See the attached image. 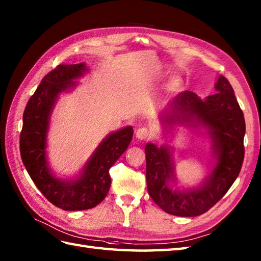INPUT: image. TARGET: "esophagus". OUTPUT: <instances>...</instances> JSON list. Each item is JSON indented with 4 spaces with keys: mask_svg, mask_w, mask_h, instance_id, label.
<instances>
[{
    "mask_svg": "<svg viewBox=\"0 0 261 261\" xmlns=\"http://www.w3.org/2000/svg\"><path fill=\"white\" fill-rule=\"evenodd\" d=\"M136 137L139 140H147V139H149V138L151 137V131L148 130L147 127H140V129L137 130Z\"/></svg>",
    "mask_w": 261,
    "mask_h": 261,
    "instance_id": "34e87169",
    "label": "esophagus"
}]
</instances>
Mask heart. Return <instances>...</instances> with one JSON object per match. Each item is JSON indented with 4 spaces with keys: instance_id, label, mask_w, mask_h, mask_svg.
I'll list each match as a JSON object with an SVG mask.
<instances>
[{
    "instance_id": "heart-1",
    "label": "heart",
    "mask_w": 261,
    "mask_h": 261,
    "mask_svg": "<svg viewBox=\"0 0 261 261\" xmlns=\"http://www.w3.org/2000/svg\"><path fill=\"white\" fill-rule=\"evenodd\" d=\"M182 88V80L179 76H173L165 83L162 87V93L164 95H175L179 93Z\"/></svg>"
}]
</instances>
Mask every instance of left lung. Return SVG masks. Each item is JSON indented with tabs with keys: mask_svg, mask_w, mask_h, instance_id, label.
<instances>
[{
	"mask_svg": "<svg viewBox=\"0 0 261 261\" xmlns=\"http://www.w3.org/2000/svg\"><path fill=\"white\" fill-rule=\"evenodd\" d=\"M215 94L202 99L185 91L174 97L162 114L166 127L174 125L205 127L212 140L215 167L201 186L178 191L170 187L176 182L173 152L168 146L147 143L146 178L148 193L160 208L171 215L197 216L214 206L239 175L245 147L246 122L229 81L220 75Z\"/></svg>",
	"mask_w": 261,
	"mask_h": 261,
	"instance_id": "1",
	"label": "left lung"
}]
</instances>
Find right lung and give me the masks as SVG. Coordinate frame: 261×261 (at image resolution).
<instances>
[{"label":"right lung","mask_w":261,"mask_h":261,"mask_svg":"<svg viewBox=\"0 0 261 261\" xmlns=\"http://www.w3.org/2000/svg\"><path fill=\"white\" fill-rule=\"evenodd\" d=\"M84 63L58 65L43 77L23 112L20 135V153L24 167L49 202L65 211L95 207L107 196L111 186L109 170L129 147L134 129L125 126L112 132L99 143L76 179L55 177L47 160V135L50 114L59 94L76 86L75 80L84 75Z\"/></svg>","instance_id":"right-lung-1"}]
</instances>
